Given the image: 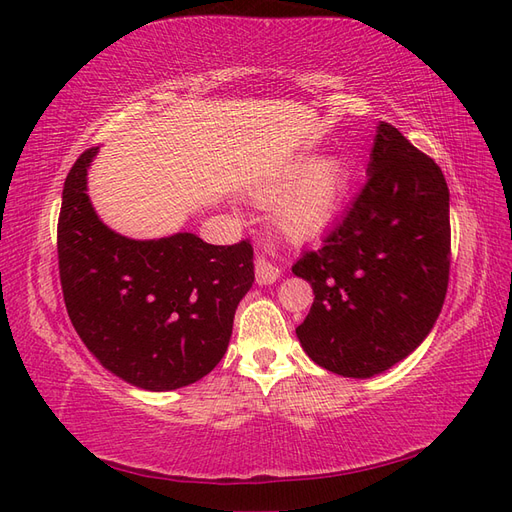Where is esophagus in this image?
Instances as JSON below:
<instances>
[{
  "label": "esophagus",
  "mask_w": 512,
  "mask_h": 512,
  "mask_svg": "<svg viewBox=\"0 0 512 512\" xmlns=\"http://www.w3.org/2000/svg\"><path fill=\"white\" fill-rule=\"evenodd\" d=\"M260 247H262V254L260 256H256V260H254V273H256V282L260 284V286H269V284H273V282H277L280 280V269H277L273 262L269 260L271 256H275V243H273V239H265L260 243Z\"/></svg>",
  "instance_id": "esophagus-1"
}]
</instances>
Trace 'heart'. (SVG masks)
I'll return each instance as SVG.
<instances>
[{"mask_svg":"<svg viewBox=\"0 0 512 512\" xmlns=\"http://www.w3.org/2000/svg\"><path fill=\"white\" fill-rule=\"evenodd\" d=\"M348 173L344 162L324 160L314 164L303 158L290 164L267 188L269 198L282 196L277 220L290 235H309L327 224L346 190Z\"/></svg>","mask_w":512,"mask_h":512,"instance_id":"obj_1","label":"heart"}]
</instances>
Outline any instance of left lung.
<instances>
[{
    "instance_id": "8db88e82",
    "label": "left lung",
    "mask_w": 512,
    "mask_h": 512,
    "mask_svg": "<svg viewBox=\"0 0 512 512\" xmlns=\"http://www.w3.org/2000/svg\"><path fill=\"white\" fill-rule=\"evenodd\" d=\"M367 170L344 218L292 267L316 294L299 342L314 363L346 378L376 376L423 342L451 271L440 166L380 121Z\"/></svg>"
}]
</instances>
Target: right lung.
<instances>
[{
	"label": "right lung",
	"mask_w": 512,
	"mask_h": 512,
	"mask_svg": "<svg viewBox=\"0 0 512 512\" xmlns=\"http://www.w3.org/2000/svg\"><path fill=\"white\" fill-rule=\"evenodd\" d=\"M96 151L74 162L61 198L57 260L68 316L121 380L181 389L222 361L235 309L254 282L252 243L211 245L192 232L158 241L117 235L87 196Z\"/></svg>",
	"instance_id": "1"
}]
</instances>
